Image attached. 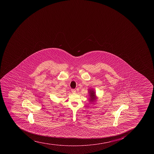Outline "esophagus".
Returning <instances> with one entry per match:
<instances>
[{"instance_id":"1","label":"esophagus","mask_w":154,"mask_h":154,"mask_svg":"<svg viewBox=\"0 0 154 154\" xmlns=\"http://www.w3.org/2000/svg\"><path fill=\"white\" fill-rule=\"evenodd\" d=\"M76 90H75V89H72L71 90V91H72V93H76Z\"/></svg>"}]
</instances>
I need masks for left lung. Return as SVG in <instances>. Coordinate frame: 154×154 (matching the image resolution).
Segmentation results:
<instances>
[{
  "mask_svg": "<svg viewBox=\"0 0 154 154\" xmlns=\"http://www.w3.org/2000/svg\"><path fill=\"white\" fill-rule=\"evenodd\" d=\"M89 95H90V101H93L96 99L95 97V93L93 91V90H90L89 91Z\"/></svg>",
  "mask_w": 154,
  "mask_h": 154,
  "instance_id": "8db88e82",
  "label": "left lung"
}]
</instances>
